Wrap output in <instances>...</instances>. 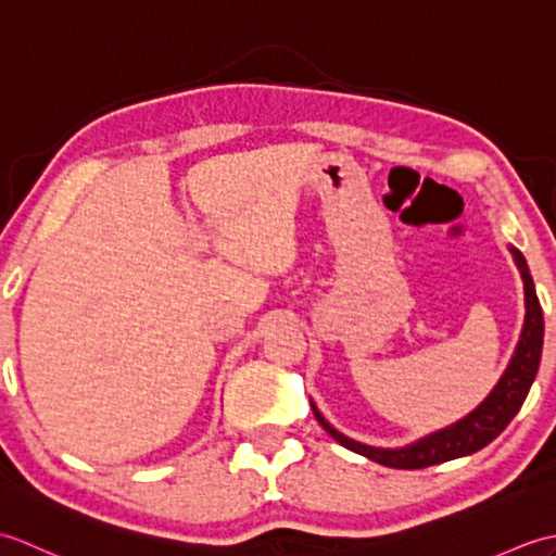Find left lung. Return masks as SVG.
Masks as SVG:
<instances>
[{"label": "left lung", "instance_id": "8db88e82", "mask_svg": "<svg viewBox=\"0 0 556 556\" xmlns=\"http://www.w3.org/2000/svg\"><path fill=\"white\" fill-rule=\"evenodd\" d=\"M509 251L523 279L526 320H523L521 337H518V344L514 349V356L509 365H506V370L502 372L500 382L494 384L492 392L485 396V401H482L478 408L470 410L468 416L446 425L442 430L425 434L420 440L410 442L406 446L382 448V446L356 442L351 440V437L341 434L337 428H332V425L325 420V416L317 410V406L311 399L317 422H320L341 446H346L351 452H356L387 468H404V470L428 468L434 464H444V460L480 452L482 446H488L494 437H497L506 425L514 420V416L521 410L523 401L530 392V384L535 382L540 356H542V337H545V320H542V308L535 293V285H533V277H530L523 253L514 245H509Z\"/></svg>", "mask_w": 556, "mask_h": 556}]
</instances>
